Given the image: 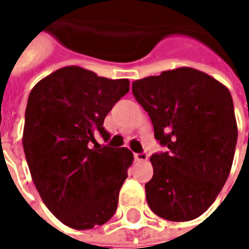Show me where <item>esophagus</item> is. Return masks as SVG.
Wrapping results in <instances>:
<instances>
[{
	"label": "esophagus",
	"instance_id": "1",
	"mask_svg": "<svg viewBox=\"0 0 249 249\" xmlns=\"http://www.w3.org/2000/svg\"><path fill=\"white\" fill-rule=\"evenodd\" d=\"M148 155L146 152H140V154H134V159L137 161H144V160H147Z\"/></svg>",
	"mask_w": 249,
	"mask_h": 249
}]
</instances>
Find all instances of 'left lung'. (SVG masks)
Wrapping results in <instances>:
<instances>
[{
	"label": "left lung",
	"mask_w": 249,
	"mask_h": 249,
	"mask_svg": "<svg viewBox=\"0 0 249 249\" xmlns=\"http://www.w3.org/2000/svg\"><path fill=\"white\" fill-rule=\"evenodd\" d=\"M132 91L166 147L150 158L148 207L164 220H194L216 200L231 169L238 140L231 94L190 67L136 80Z\"/></svg>",
	"instance_id": "1"
}]
</instances>
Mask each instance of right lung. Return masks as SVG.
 I'll return each instance as SVG.
<instances>
[{"mask_svg":"<svg viewBox=\"0 0 249 249\" xmlns=\"http://www.w3.org/2000/svg\"><path fill=\"white\" fill-rule=\"evenodd\" d=\"M128 91V79L109 80L70 66L46 76L29 94L23 132L27 164L45 205L70 228L101 226L116 212L133 154L101 147L95 136L109 140L105 117Z\"/></svg>","mask_w":249,"mask_h":249,"instance_id":"1","label":"right lung"}]
</instances>
